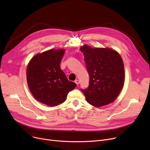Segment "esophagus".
Here are the masks:
<instances>
[{"mask_svg": "<svg viewBox=\"0 0 150 150\" xmlns=\"http://www.w3.org/2000/svg\"><path fill=\"white\" fill-rule=\"evenodd\" d=\"M75 83L78 85V84H80V81L78 80H76L75 81Z\"/></svg>", "mask_w": 150, "mask_h": 150, "instance_id": "obj_1", "label": "esophagus"}]
</instances>
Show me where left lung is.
Instances as JSON below:
<instances>
[{
	"label": "left lung",
	"mask_w": 150,
	"mask_h": 150,
	"mask_svg": "<svg viewBox=\"0 0 150 150\" xmlns=\"http://www.w3.org/2000/svg\"><path fill=\"white\" fill-rule=\"evenodd\" d=\"M80 50L89 75V86L81 89L86 100L96 107L112 103L124 84V64L120 55L110 49H92L87 45Z\"/></svg>",
	"instance_id": "1"
}]
</instances>
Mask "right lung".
<instances>
[{"instance_id":"right-lung-1","label":"right lung","mask_w":150,"mask_h":150,"mask_svg":"<svg viewBox=\"0 0 150 150\" xmlns=\"http://www.w3.org/2000/svg\"><path fill=\"white\" fill-rule=\"evenodd\" d=\"M64 52L52 49L38 54L27 66V79L31 93L38 101L50 106L64 102L68 93L76 86L67 80L61 69Z\"/></svg>"}]
</instances>
